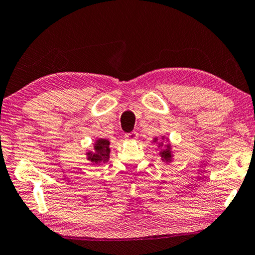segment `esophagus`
<instances>
[{
  "label": "esophagus",
  "mask_w": 255,
  "mask_h": 255,
  "mask_svg": "<svg viewBox=\"0 0 255 255\" xmlns=\"http://www.w3.org/2000/svg\"><path fill=\"white\" fill-rule=\"evenodd\" d=\"M125 137H127V140L135 141V140H137V132L132 131L130 133H127V134H125Z\"/></svg>",
  "instance_id": "1"
}]
</instances>
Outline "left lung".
Instances as JSON below:
<instances>
[{"mask_svg":"<svg viewBox=\"0 0 255 255\" xmlns=\"http://www.w3.org/2000/svg\"><path fill=\"white\" fill-rule=\"evenodd\" d=\"M162 140H166L167 143L165 145L162 142ZM158 137L153 139V142H157ZM158 148H159V157L162 162H166V164H170L174 159L173 155V147L169 142V139L167 136H161V142L158 143Z\"/></svg>","mask_w":255,"mask_h":255,"instance_id":"1","label":"left lung"}]
</instances>
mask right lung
Wrapping results in <instances>:
<instances>
[{
  "label": "right lung",
  "mask_w": 255,
  "mask_h": 255,
  "mask_svg": "<svg viewBox=\"0 0 255 255\" xmlns=\"http://www.w3.org/2000/svg\"><path fill=\"white\" fill-rule=\"evenodd\" d=\"M110 140L107 139H97L95 140L93 150H89L86 152L87 160H89L93 164H100V162H106L110 160Z\"/></svg>",
  "instance_id": "obj_1"
}]
</instances>
